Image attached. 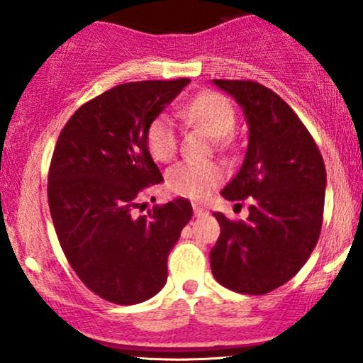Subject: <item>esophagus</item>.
Listing matches in <instances>:
<instances>
[{"instance_id":"34e87169","label":"esophagus","mask_w":363,"mask_h":363,"mask_svg":"<svg viewBox=\"0 0 363 363\" xmlns=\"http://www.w3.org/2000/svg\"><path fill=\"white\" fill-rule=\"evenodd\" d=\"M193 210H194V215L196 216H205V215H208V210L205 206H201V205H193Z\"/></svg>"}]
</instances>
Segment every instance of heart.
<instances>
[{
    "mask_svg": "<svg viewBox=\"0 0 363 363\" xmlns=\"http://www.w3.org/2000/svg\"><path fill=\"white\" fill-rule=\"evenodd\" d=\"M182 118L201 128L211 138L222 140L235 126V109L228 99L215 91H203L191 99L182 109ZM147 145L158 162L172 160L177 152L179 136L174 121L167 114L157 116L147 129ZM225 172L215 162H179L167 172V187L174 194L191 199L206 198L220 182Z\"/></svg>",
    "mask_w": 363,
    "mask_h": 363,
    "instance_id": "obj_1",
    "label": "heart"
}]
</instances>
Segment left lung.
I'll return each instance as SVG.
<instances>
[{"label": "left lung", "mask_w": 363, "mask_h": 363, "mask_svg": "<svg viewBox=\"0 0 363 363\" xmlns=\"http://www.w3.org/2000/svg\"><path fill=\"white\" fill-rule=\"evenodd\" d=\"M242 107L249 143L242 167L223 187L228 201L247 199V220L216 211L220 237L211 273L225 289L264 295L291 280L318 244L326 169L323 157L280 95L251 80H213Z\"/></svg>", "instance_id": "obj_1"}]
</instances>
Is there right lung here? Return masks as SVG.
Segmentation results:
<instances>
[{
	"instance_id": "obj_1",
	"label": "right lung",
	"mask_w": 363,
	"mask_h": 363,
	"mask_svg": "<svg viewBox=\"0 0 363 363\" xmlns=\"http://www.w3.org/2000/svg\"><path fill=\"white\" fill-rule=\"evenodd\" d=\"M191 80L131 82L83 104L62 128L48 177L57 239L74 273L119 306L152 298L193 216L184 198L136 216L140 196L164 181L147 145L153 119Z\"/></svg>"
}]
</instances>
